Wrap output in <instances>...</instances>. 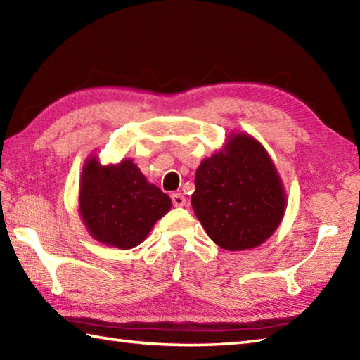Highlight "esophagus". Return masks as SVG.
Masks as SVG:
<instances>
[{
	"label": "esophagus",
	"mask_w": 360,
	"mask_h": 360,
	"mask_svg": "<svg viewBox=\"0 0 360 360\" xmlns=\"http://www.w3.org/2000/svg\"><path fill=\"white\" fill-rule=\"evenodd\" d=\"M172 201H173L174 207H184V205L187 204L186 196L181 195V193H173L172 195Z\"/></svg>",
	"instance_id": "34e87169"
}]
</instances>
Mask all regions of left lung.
Listing matches in <instances>:
<instances>
[{
	"instance_id": "obj_1",
	"label": "left lung",
	"mask_w": 360,
	"mask_h": 360,
	"mask_svg": "<svg viewBox=\"0 0 360 360\" xmlns=\"http://www.w3.org/2000/svg\"><path fill=\"white\" fill-rule=\"evenodd\" d=\"M192 205L210 238L226 250L264 243L285 215L286 193L264 147L246 133L229 136L223 150L195 174Z\"/></svg>"
}]
</instances>
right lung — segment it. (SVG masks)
Masks as SVG:
<instances>
[{
	"label": "right lung",
	"mask_w": 360,
	"mask_h": 360,
	"mask_svg": "<svg viewBox=\"0 0 360 360\" xmlns=\"http://www.w3.org/2000/svg\"><path fill=\"white\" fill-rule=\"evenodd\" d=\"M170 207V196L150 184L131 159L102 165L93 156L83 165L80 217L91 236L106 246H137Z\"/></svg>",
	"instance_id": "1"
}]
</instances>
